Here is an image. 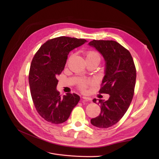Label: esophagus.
Returning a JSON list of instances; mask_svg holds the SVG:
<instances>
[{
	"label": "esophagus",
	"instance_id": "1",
	"mask_svg": "<svg viewBox=\"0 0 159 159\" xmlns=\"http://www.w3.org/2000/svg\"><path fill=\"white\" fill-rule=\"evenodd\" d=\"M82 98L84 99V100H87V101H91V98L90 97H86V96H84L82 97Z\"/></svg>",
	"mask_w": 159,
	"mask_h": 159
}]
</instances>
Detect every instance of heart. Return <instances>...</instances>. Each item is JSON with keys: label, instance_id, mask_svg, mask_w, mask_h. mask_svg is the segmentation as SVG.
I'll use <instances>...</instances> for the list:
<instances>
[{"label": "heart", "instance_id": "1", "mask_svg": "<svg viewBox=\"0 0 159 159\" xmlns=\"http://www.w3.org/2000/svg\"><path fill=\"white\" fill-rule=\"evenodd\" d=\"M92 58H98V59H100V55L98 54V53L95 51L88 52L86 53V59H92ZM89 84H90L89 81L87 80H84L80 82L79 86L81 89L84 90L88 86Z\"/></svg>", "mask_w": 159, "mask_h": 159}]
</instances>
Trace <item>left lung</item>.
<instances>
[{"label": "left lung", "mask_w": 159, "mask_h": 159, "mask_svg": "<svg viewBox=\"0 0 159 159\" xmlns=\"http://www.w3.org/2000/svg\"><path fill=\"white\" fill-rule=\"evenodd\" d=\"M88 45L102 55L105 61L104 76L101 93L110 95L107 101L94 98L101 111L91 123L99 128H107L117 123L127 111L134 94L136 69L131 53L113 40H93Z\"/></svg>", "instance_id": "8db88e82"}]
</instances>
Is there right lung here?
Instances as JSON below:
<instances>
[{"instance_id":"add662e5","label":"right lung","mask_w":159,"mask_h":159,"mask_svg":"<svg viewBox=\"0 0 159 159\" xmlns=\"http://www.w3.org/2000/svg\"><path fill=\"white\" fill-rule=\"evenodd\" d=\"M85 43L84 39L57 37L46 42L33 58L29 74L31 97L39 114L49 122L66 121L80 101L75 93L61 97L57 77L64 70L69 53Z\"/></svg>"}]
</instances>
